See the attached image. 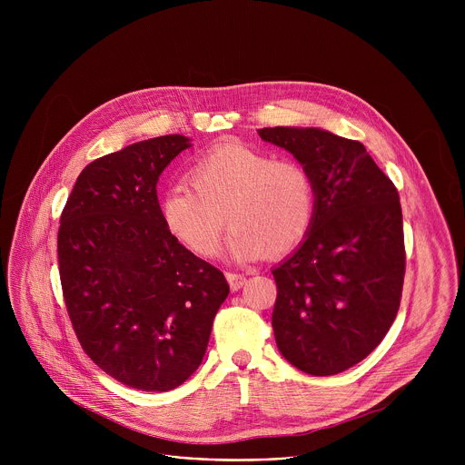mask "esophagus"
I'll return each mask as SVG.
<instances>
[{
	"label": "esophagus",
	"instance_id": "34e87169",
	"mask_svg": "<svg viewBox=\"0 0 465 465\" xmlns=\"http://www.w3.org/2000/svg\"><path fill=\"white\" fill-rule=\"evenodd\" d=\"M226 280H228L232 291H239L246 283V278L242 274H235V272H228Z\"/></svg>",
	"mask_w": 465,
	"mask_h": 465
}]
</instances>
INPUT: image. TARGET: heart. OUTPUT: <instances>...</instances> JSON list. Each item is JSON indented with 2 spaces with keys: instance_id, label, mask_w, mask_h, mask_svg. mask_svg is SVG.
<instances>
[{
  "instance_id": "heart-1",
  "label": "heart",
  "mask_w": 465,
  "mask_h": 465,
  "mask_svg": "<svg viewBox=\"0 0 465 465\" xmlns=\"http://www.w3.org/2000/svg\"><path fill=\"white\" fill-rule=\"evenodd\" d=\"M187 178L191 188L178 182L163 193L160 213L169 233L198 257L219 253L226 224L230 253L241 261L282 257L309 233L314 183L296 160L228 142L198 158Z\"/></svg>"
}]
</instances>
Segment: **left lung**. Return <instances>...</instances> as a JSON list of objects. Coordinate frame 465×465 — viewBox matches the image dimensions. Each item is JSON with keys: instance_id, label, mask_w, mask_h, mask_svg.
I'll return each instance as SVG.
<instances>
[{"instance_id": "obj_1", "label": "left lung", "mask_w": 465, "mask_h": 465, "mask_svg": "<svg viewBox=\"0 0 465 465\" xmlns=\"http://www.w3.org/2000/svg\"><path fill=\"white\" fill-rule=\"evenodd\" d=\"M259 136L289 151L314 183L309 233L272 271L276 344L298 370L335 375L366 359L400 311V194L361 142L294 126L261 128Z\"/></svg>"}]
</instances>
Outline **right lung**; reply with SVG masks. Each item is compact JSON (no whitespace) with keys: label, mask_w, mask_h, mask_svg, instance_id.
Wrapping results in <instances>:
<instances>
[{"label":"right lung","mask_w":465,"mask_h":465,"mask_svg":"<svg viewBox=\"0 0 465 465\" xmlns=\"http://www.w3.org/2000/svg\"><path fill=\"white\" fill-rule=\"evenodd\" d=\"M191 147L180 134L128 145L79 174L58 228V272L75 335L110 377L167 391L201 366L224 274L165 228L156 183Z\"/></svg>","instance_id":"add662e5"}]
</instances>
